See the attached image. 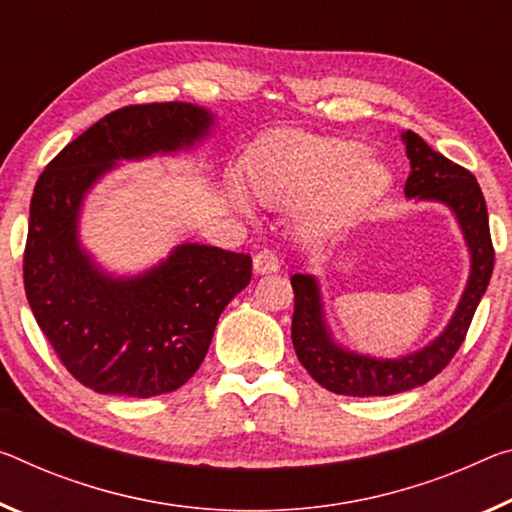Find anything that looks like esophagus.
Listing matches in <instances>:
<instances>
[{"label": "esophagus", "mask_w": 512, "mask_h": 512, "mask_svg": "<svg viewBox=\"0 0 512 512\" xmlns=\"http://www.w3.org/2000/svg\"><path fill=\"white\" fill-rule=\"evenodd\" d=\"M253 266H255V273L264 275V273H275L280 269V257L275 250L269 248H262L259 253L253 257Z\"/></svg>", "instance_id": "1"}]
</instances>
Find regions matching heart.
Listing matches in <instances>:
<instances>
[{
	"label": "heart",
	"mask_w": 512,
	"mask_h": 512,
	"mask_svg": "<svg viewBox=\"0 0 512 512\" xmlns=\"http://www.w3.org/2000/svg\"><path fill=\"white\" fill-rule=\"evenodd\" d=\"M362 157L364 148L355 141L275 134L250 154L248 180L271 207L300 205L326 189L316 200L314 221L330 225L371 205L389 186L387 170Z\"/></svg>",
	"instance_id": "obj_1"
}]
</instances>
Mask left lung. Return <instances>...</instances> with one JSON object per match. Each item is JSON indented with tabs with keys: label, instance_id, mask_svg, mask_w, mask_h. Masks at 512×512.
<instances>
[{
	"label": "left lung",
	"instance_id": "left-lung-1",
	"mask_svg": "<svg viewBox=\"0 0 512 512\" xmlns=\"http://www.w3.org/2000/svg\"><path fill=\"white\" fill-rule=\"evenodd\" d=\"M405 154L410 159V175L405 180V196L440 200L458 216L472 253V275L462 294L456 314L446 330L424 351L401 360H371L367 355L342 351L332 344L323 326L319 289L312 275H291L294 287V319L291 342L307 373L321 387L344 396H389L415 389L433 380L453 360L467 337L469 323L494 269V246L490 237L488 205L476 177L467 168L453 164L435 152L419 134H403Z\"/></svg>",
	"mask_w": 512,
	"mask_h": 512
}]
</instances>
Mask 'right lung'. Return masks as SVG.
<instances>
[{"label": "right lung", "mask_w": 512, "mask_h": 512, "mask_svg": "<svg viewBox=\"0 0 512 512\" xmlns=\"http://www.w3.org/2000/svg\"><path fill=\"white\" fill-rule=\"evenodd\" d=\"M209 125L212 116L193 104H129L68 143L38 177L24 291L56 358L97 394L150 399L182 387L205 360L218 316L253 275L248 255L184 243L150 273L113 280L77 243L81 198L113 161L180 150Z\"/></svg>", "instance_id": "obj_1"}]
</instances>
